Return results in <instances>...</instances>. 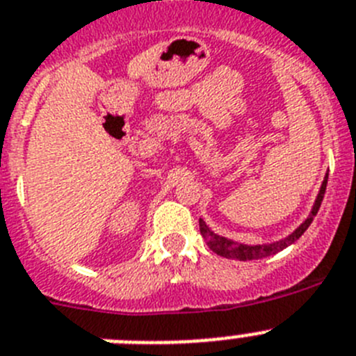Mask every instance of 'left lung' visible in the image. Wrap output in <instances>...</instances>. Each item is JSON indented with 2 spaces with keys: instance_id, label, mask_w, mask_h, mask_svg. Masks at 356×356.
Instances as JSON below:
<instances>
[{
  "instance_id": "8db88e82",
  "label": "left lung",
  "mask_w": 356,
  "mask_h": 356,
  "mask_svg": "<svg viewBox=\"0 0 356 356\" xmlns=\"http://www.w3.org/2000/svg\"><path fill=\"white\" fill-rule=\"evenodd\" d=\"M326 184H328V176H325V180L321 184L319 193H317L316 201H314L312 210L310 213L307 216L303 222H301L298 228L289 234L287 237L284 238H278V241H273V242H264V244H244V242H238L234 241V238H228V237H222V235L216 234L209 225H207L203 219H200V229H201V235L205 238L207 246L217 253L219 257H225V259H232V260H259V259H266V257H271V254H276L278 251L285 250L287 246L294 244L301 235L307 232V228L310 226V222L314 221V217L317 216L319 212V207H321V201L325 197V191H326Z\"/></svg>"
}]
</instances>
